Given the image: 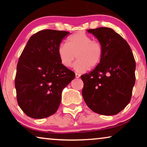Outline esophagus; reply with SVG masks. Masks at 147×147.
Returning <instances> with one entry per match:
<instances>
[{"instance_id": "esophagus-1", "label": "esophagus", "mask_w": 147, "mask_h": 147, "mask_svg": "<svg viewBox=\"0 0 147 147\" xmlns=\"http://www.w3.org/2000/svg\"><path fill=\"white\" fill-rule=\"evenodd\" d=\"M75 77H76V78H79V77H80V75H79V74H78V73H76L75 74Z\"/></svg>"}]
</instances>
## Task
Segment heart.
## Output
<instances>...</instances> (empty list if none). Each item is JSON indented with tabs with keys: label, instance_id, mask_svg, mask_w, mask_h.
<instances>
[{
	"label": "heart",
	"instance_id": "obj_1",
	"mask_svg": "<svg viewBox=\"0 0 147 147\" xmlns=\"http://www.w3.org/2000/svg\"><path fill=\"white\" fill-rule=\"evenodd\" d=\"M61 63L65 67H71L76 57L78 59L75 64L77 72H84L93 68L100 63L103 56L101 43L92 41V37L84 32H77L70 36L68 43H61L58 48Z\"/></svg>",
	"mask_w": 147,
	"mask_h": 147
}]
</instances>
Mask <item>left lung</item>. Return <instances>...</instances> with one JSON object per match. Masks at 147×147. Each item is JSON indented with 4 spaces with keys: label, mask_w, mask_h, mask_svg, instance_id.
<instances>
[{
    "label": "left lung",
    "mask_w": 147,
    "mask_h": 147,
    "mask_svg": "<svg viewBox=\"0 0 147 147\" xmlns=\"http://www.w3.org/2000/svg\"><path fill=\"white\" fill-rule=\"evenodd\" d=\"M87 31L101 43L103 56L92 71L81 76L82 96L95 113L113 115L131 101L136 82V61L126 40L113 29L99 28Z\"/></svg>",
    "instance_id": "8db88e82"
}]
</instances>
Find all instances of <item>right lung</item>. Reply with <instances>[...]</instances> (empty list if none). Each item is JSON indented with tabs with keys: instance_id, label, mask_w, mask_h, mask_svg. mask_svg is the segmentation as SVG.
Segmentation results:
<instances>
[{
	"instance_id": "add662e5",
	"label": "right lung",
	"mask_w": 147,
	"mask_h": 147,
	"mask_svg": "<svg viewBox=\"0 0 147 147\" xmlns=\"http://www.w3.org/2000/svg\"><path fill=\"white\" fill-rule=\"evenodd\" d=\"M70 32L43 30L30 38L18 59L15 88L18 106L29 117H48L57 112L61 92L75 73L61 63L58 48Z\"/></svg>"
}]
</instances>
